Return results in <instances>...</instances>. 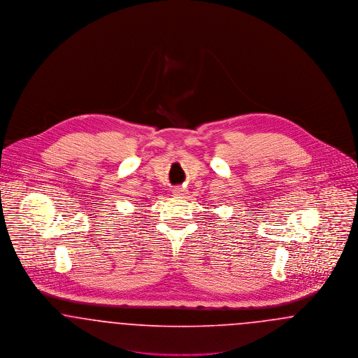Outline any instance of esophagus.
<instances>
[{
  "label": "esophagus",
  "instance_id": "obj_1",
  "mask_svg": "<svg viewBox=\"0 0 358 358\" xmlns=\"http://www.w3.org/2000/svg\"><path fill=\"white\" fill-rule=\"evenodd\" d=\"M171 192H173V196H176V197H182L185 194V189L184 187H174Z\"/></svg>",
  "mask_w": 358,
  "mask_h": 358
}]
</instances>
